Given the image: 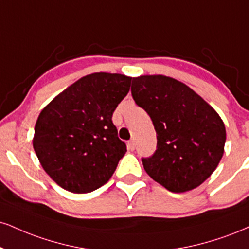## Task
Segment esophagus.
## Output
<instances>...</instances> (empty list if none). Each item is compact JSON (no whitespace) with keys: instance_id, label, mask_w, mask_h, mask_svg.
<instances>
[{"instance_id":"1","label":"esophagus","mask_w":249,"mask_h":249,"mask_svg":"<svg viewBox=\"0 0 249 249\" xmlns=\"http://www.w3.org/2000/svg\"><path fill=\"white\" fill-rule=\"evenodd\" d=\"M127 147H128V149H131V151H133L134 147H136V145H134L133 140H130V142H127Z\"/></svg>"}]
</instances>
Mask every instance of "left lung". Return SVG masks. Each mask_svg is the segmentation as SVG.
I'll list each match as a JSON object with an SVG mask.
<instances>
[{
	"mask_svg": "<svg viewBox=\"0 0 249 249\" xmlns=\"http://www.w3.org/2000/svg\"><path fill=\"white\" fill-rule=\"evenodd\" d=\"M132 97L153 122L157 151L142 158L146 173L172 193L200 185L217 168L226 142L220 116L193 89L164 75L132 81Z\"/></svg>",
	"mask_w": 249,
	"mask_h": 249,
	"instance_id": "obj_1",
	"label": "left lung"
}]
</instances>
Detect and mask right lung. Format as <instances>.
<instances>
[{"mask_svg": "<svg viewBox=\"0 0 249 249\" xmlns=\"http://www.w3.org/2000/svg\"><path fill=\"white\" fill-rule=\"evenodd\" d=\"M131 80L122 74H89L41 110L35 152L45 172L65 190L91 193L115 173L126 145L118 138L112 115Z\"/></svg>", "mask_w": 249, "mask_h": 249, "instance_id": "add662e5", "label": "right lung"}]
</instances>
